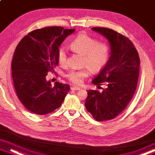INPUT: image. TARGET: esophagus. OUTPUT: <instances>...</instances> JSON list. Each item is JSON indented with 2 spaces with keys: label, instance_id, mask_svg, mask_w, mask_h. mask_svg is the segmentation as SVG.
Here are the masks:
<instances>
[{
  "label": "esophagus",
  "instance_id": "obj_1",
  "mask_svg": "<svg viewBox=\"0 0 155 155\" xmlns=\"http://www.w3.org/2000/svg\"><path fill=\"white\" fill-rule=\"evenodd\" d=\"M80 87H75V86H74V87H71V91H80Z\"/></svg>",
  "mask_w": 155,
  "mask_h": 155
}]
</instances>
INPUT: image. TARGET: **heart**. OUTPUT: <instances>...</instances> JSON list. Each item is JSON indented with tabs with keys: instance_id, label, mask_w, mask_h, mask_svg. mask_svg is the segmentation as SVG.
Instances as JSON below:
<instances>
[{
	"instance_id": "obj_1",
	"label": "heart",
	"mask_w": 155,
	"mask_h": 155,
	"mask_svg": "<svg viewBox=\"0 0 155 155\" xmlns=\"http://www.w3.org/2000/svg\"><path fill=\"white\" fill-rule=\"evenodd\" d=\"M70 48L74 51L83 55V65L80 70H73L66 74L70 82L75 85H81L85 78L92 72L101 70L107 63L110 56V47L107 43L98 41L86 34H79L70 43ZM58 61L61 66L68 64V54L63 48L58 51Z\"/></svg>"
}]
</instances>
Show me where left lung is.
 Returning a JSON list of instances; mask_svg holds the SVG:
<instances>
[{"instance_id":"left-lung-1","label":"left lung","mask_w":155,"mask_h":155,"mask_svg":"<svg viewBox=\"0 0 155 155\" xmlns=\"http://www.w3.org/2000/svg\"><path fill=\"white\" fill-rule=\"evenodd\" d=\"M92 30L107 38L110 55L106 65L92 79L96 85H104L101 92L87 91L85 106L97 121L115 118L123 111L132 99L137 87L140 58L137 50L128 38L107 28Z\"/></svg>"}]
</instances>
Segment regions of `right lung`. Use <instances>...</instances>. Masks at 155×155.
<instances>
[{"label":"right lung","instance_id":"add662e5","mask_svg":"<svg viewBox=\"0 0 155 155\" xmlns=\"http://www.w3.org/2000/svg\"><path fill=\"white\" fill-rule=\"evenodd\" d=\"M75 29L48 26L34 30L16 47L12 61L14 86L22 104L38 115L50 114L61 107L70 85L56 82L54 87L46 76L58 66L59 47Z\"/></svg>","mask_w":155,"mask_h":155}]
</instances>
